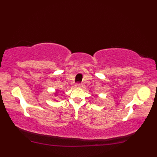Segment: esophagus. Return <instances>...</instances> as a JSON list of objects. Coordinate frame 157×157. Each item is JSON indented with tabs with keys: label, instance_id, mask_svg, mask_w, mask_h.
Masks as SVG:
<instances>
[{
	"label": "esophagus",
	"instance_id": "34e87169",
	"mask_svg": "<svg viewBox=\"0 0 157 157\" xmlns=\"http://www.w3.org/2000/svg\"><path fill=\"white\" fill-rule=\"evenodd\" d=\"M81 84H76L75 85V88H81Z\"/></svg>",
	"mask_w": 157,
	"mask_h": 157
}]
</instances>
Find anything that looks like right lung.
<instances>
[{
  "mask_svg": "<svg viewBox=\"0 0 157 157\" xmlns=\"http://www.w3.org/2000/svg\"><path fill=\"white\" fill-rule=\"evenodd\" d=\"M55 94L56 96H57V94H58V92H57V91H56V92H55Z\"/></svg>",
  "mask_w": 157,
  "mask_h": 157,
  "instance_id": "1",
  "label": "right lung"
}]
</instances>
